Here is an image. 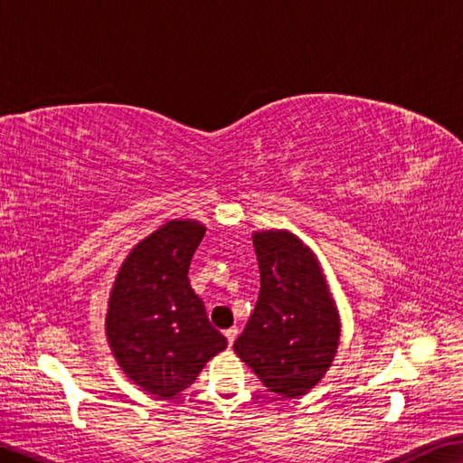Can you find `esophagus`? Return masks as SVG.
<instances>
[{"mask_svg": "<svg viewBox=\"0 0 463 463\" xmlns=\"http://www.w3.org/2000/svg\"><path fill=\"white\" fill-rule=\"evenodd\" d=\"M237 334H239V330L237 328H229V330H224V336H226V340H229V346H232V342L237 340Z\"/></svg>", "mask_w": 463, "mask_h": 463, "instance_id": "obj_1", "label": "esophagus"}]
</instances>
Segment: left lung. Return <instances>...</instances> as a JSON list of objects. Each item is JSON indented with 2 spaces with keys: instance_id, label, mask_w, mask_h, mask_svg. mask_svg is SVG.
<instances>
[{
  "instance_id": "8db88e82",
  "label": "left lung",
  "mask_w": 463,
  "mask_h": 463,
  "mask_svg": "<svg viewBox=\"0 0 463 463\" xmlns=\"http://www.w3.org/2000/svg\"><path fill=\"white\" fill-rule=\"evenodd\" d=\"M260 269L254 312L237 356L270 392L304 396L324 378L340 344V314L317 254L290 231L252 232Z\"/></svg>"
}]
</instances>
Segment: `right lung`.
<instances>
[{
  "label": "right lung",
  "mask_w": 463,
  "mask_h": 463,
  "mask_svg": "<svg viewBox=\"0 0 463 463\" xmlns=\"http://www.w3.org/2000/svg\"><path fill=\"white\" fill-rule=\"evenodd\" d=\"M204 232L194 219L163 222L127 254L109 292V348L125 376L156 398L179 396L226 348L186 277Z\"/></svg>",
  "instance_id": "add662e5"
}]
</instances>
